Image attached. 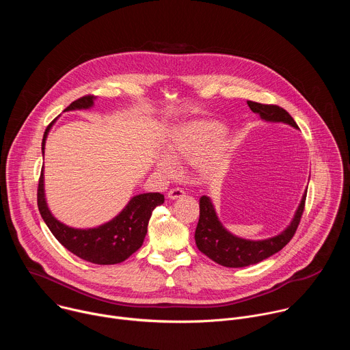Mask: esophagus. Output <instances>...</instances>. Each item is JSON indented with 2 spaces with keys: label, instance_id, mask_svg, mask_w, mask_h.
Returning <instances> with one entry per match:
<instances>
[{
  "label": "esophagus",
  "instance_id": "34e87169",
  "mask_svg": "<svg viewBox=\"0 0 350 350\" xmlns=\"http://www.w3.org/2000/svg\"><path fill=\"white\" fill-rule=\"evenodd\" d=\"M183 196H185V192L180 188H173L167 192V198L170 199V201H174V199H180Z\"/></svg>",
  "mask_w": 350,
  "mask_h": 350
}]
</instances>
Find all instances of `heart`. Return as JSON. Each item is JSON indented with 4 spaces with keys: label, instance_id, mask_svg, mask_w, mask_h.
Masks as SVG:
<instances>
[{
    "label": "heart",
    "instance_id": "heart-1",
    "mask_svg": "<svg viewBox=\"0 0 350 350\" xmlns=\"http://www.w3.org/2000/svg\"><path fill=\"white\" fill-rule=\"evenodd\" d=\"M226 134V126L217 120L180 122L166 133L165 154L157 155L155 167L165 177H172L177 172V163L191 162L198 174L209 177L223 166V155L215 146L223 141Z\"/></svg>",
    "mask_w": 350,
    "mask_h": 350
}]
</instances>
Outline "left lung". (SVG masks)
Wrapping results in <instances>:
<instances>
[{
	"mask_svg": "<svg viewBox=\"0 0 350 350\" xmlns=\"http://www.w3.org/2000/svg\"><path fill=\"white\" fill-rule=\"evenodd\" d=\"M247 105L263 122L284 123L296 130L299 129L292 116L277 105H263L252 101H247ZM306 192L308 188L291 223L280 234L265 239H246L228 231L220 221L212 199L204 195L199 199V221L195 230V243L204 255L224 267L238 269L260 263L280 252L293 237L305 209Z\"/></svg>",
	"mask_w": 350,
	"mask_h": 350,
	"instance_id": "left-lung-1",
	"label": "left lung"
}]
</instances>
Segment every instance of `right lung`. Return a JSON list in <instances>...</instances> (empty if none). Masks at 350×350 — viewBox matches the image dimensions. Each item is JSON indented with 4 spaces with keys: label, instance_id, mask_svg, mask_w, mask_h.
I'll list each match as a JSON object with an SVG mask.
<instances>
[{
    "label": "right lung",
    "instance_id": "add662e5",
    "mask_svg": "<svg viewBox=\"0 0 350 350\" xmlns=\"http://www.w3.org/2000/svg\"><path fill=\"white\" fill-rule=\"evenodd\" d=\"M96 96H83L72 103L64 112L91 109ZM57 119L44 133L41 152L44 155L45 141ZM165 202L159 192L134 195L127 205L112 220L92 228H75L59 221L48 208L44 188V167L41 170L37 204L38 211L49 231L73 255L94 265H116L130 258L141 247L148 231V221L152 211Z\"/></svg>",
    "mask_w": 350,
    "mask_h": 350
}]
</instances>
